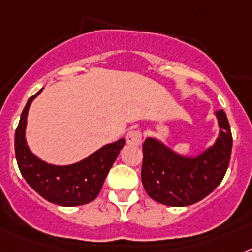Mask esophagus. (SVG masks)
Wrapping results in <instances>:
<instances>
[{
  "mask_svg": "<svg viewBox=\"0 0 252 252\" xmlns=\"http://www.w3.org/2000/svg\"><path fill=\"white\" fill-rule=\"evenodd\" d=\"M126 141L130 146H138L142 142V133L139 130H129L126 133Z\"/></svg>",
  "mask_w": 252,
  "mask_h": 252,
  "instance_id": "obj_1",
  "label": "esophagus"
}]
</instances>
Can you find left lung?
Listing matches in <instances>:
<instances>
[{"label": "left lung", "instance_id": "1", "mask_svg": "<svg viewBox=\"0 0 252 252\" xmlns=\"http://www.w3.org/2000/svg\"><path fill=\"white\" fill-rule=\"evenodd\" d=\"M219 133L215 142L196 155H183L155 137L142 145V185L150 197L166 206L201 201L223 181L232 152V133L223 110L215 111Z\"/></svg>", "mask_w": 252, "mask_h": 252}]
</instances>
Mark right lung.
<instances>
[{"label":"right lung","instance_id":"right-lung-1","mask_svg":"<svg viewBox=\"0 0 252 252\" xmlns=\"http://www.w3.org/2000/svg\"><path fill=\"white\" fill-rule=\"evenodd\" d=\"M32 96L23 110L15 132V155L20 173L38 194L60 206H79L94 201L98 196L106 175L115 162L126 139L102 146L90 156L69 165H55L34 155L27 142V119L32 102L38 94Z\"/></svg>","mask_w":252,"mask_h":252}]
</instances>
